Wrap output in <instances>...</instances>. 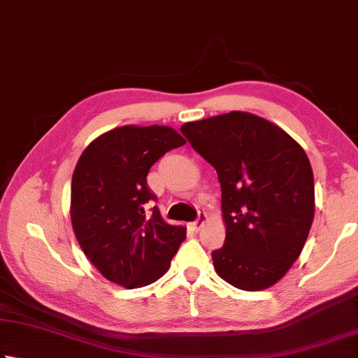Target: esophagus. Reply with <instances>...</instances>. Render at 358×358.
<instances>
[{"label":"esophagus","mask_w":358,"mask_h":358,"mask_svg":"<svg viewBox=\"0 0 358 358\" xmlns=\"http://www.w3.org/2000/svg\"><path fill=\"white\" fill-rule=\"evenodd\" d=\"M205 222H206V214H205V213H199L197 220L191 223V229L195 231V233H197V231H200L201 227L205 225Z\"/></svg>","instance_id":"1"}]
</instances>
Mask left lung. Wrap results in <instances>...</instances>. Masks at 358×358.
I'll return each mask as SVG.
<instances>
[{
    "instance_id": "left-lung-1",
    "label": "left lung",
    "mask_w": 358,
    "mask_h": 358,
    "mask_svg": "<svg viewBox=\"0 0 358 358\" xmlns=\"http://www.w3.org/2000/svg\"><path fill=\"white\" fill-rule=\"evenodd\" d=\"M181 133L217 171L225 243L214 268L241 290L268 289L299 257L315 213L310 161L278 125L245 111L186 122Z\"/></svg>"
}]
</instances>
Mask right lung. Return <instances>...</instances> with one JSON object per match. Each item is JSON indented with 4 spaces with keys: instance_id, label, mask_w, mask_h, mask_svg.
I'll return each mask as SVG.
<instances>
[{
    "instance_id": "1",
    "label": "right lung",
    "mask_w": 358,
    "mask_h": 358,
    "mask_svg": "<svg viewBox=\"0 0 358 358\" xmlns=\"http://www.w3.org/2000/svg\"><path fill=\"white\" fill-rule=\"evenodd\" d=\"M186 144L167 125H124L103 133L77 161L71 223L83 253L108 281L136 289L169 270L186 228L163 220L147 203L157 195L147 173L166 152Z\"/></svg>"
}]
</instances>
